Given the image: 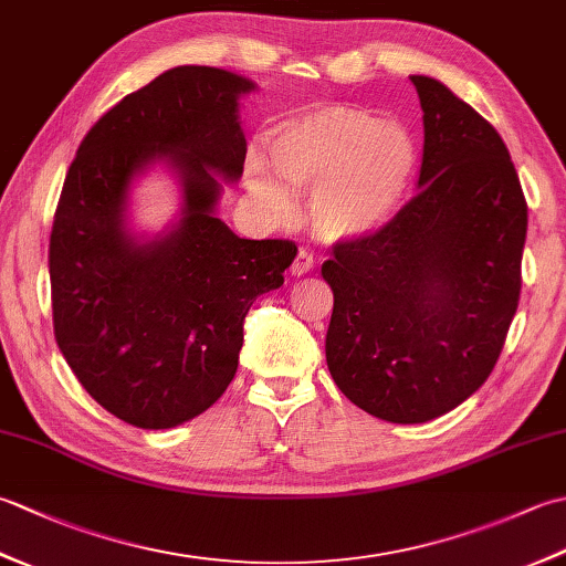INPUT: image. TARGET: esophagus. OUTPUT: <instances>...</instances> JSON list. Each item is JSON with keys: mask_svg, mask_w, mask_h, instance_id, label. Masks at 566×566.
<instances>
[{"mask_svg": "<svg viewBox=\"0 0 566 566\" xmlns=\"http://www.w3.org/2000/svg\"><path fill=\"white\" fill-rule=\"evenodd\" d=\"M290 270H292L294 276H302V274L311 272V270H314V255H311V252H308L306 248H302V250L296 252V258H294Z\"/></svg>", "mask_w": 566, "mask_h": 566, "instance_id": "esophagus-1", "label": "esophagus"}]
</instances>
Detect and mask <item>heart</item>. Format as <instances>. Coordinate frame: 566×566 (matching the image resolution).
<instances>
[{
	"mask_svg": "<svg viewBox=\"0 0 566 566\" xmlns=\"http://www.w3.org/2000/svg\"><path fill=\"white\" fill-rule=\"evenodd\" d=\"M276 175L252 160L250 187L286 216L290 189H314L311 221L328 240L359 238L387 223L416 175L413 136L355 106H326L284 124L270 136Z\"/></svg>",
	"mask_w": 566,
	"mask_h": 566,
	"instance_id": "obj_1",
	"label": "heart"
}]
</instances>
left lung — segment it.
<instances>
[{
  "mask_svg": "<svg viewBox=\"0 0 566 566\" xmlns=\"http://www.w3.org/2000/svg\"><path fill=\"white\" fill-rule=\"evenodd\" d=\"M423 109L418 195L379 231L338 240L333 381L389 423H426L489 379L521 298L527 203L496 128L442 82L413 75Z\"/></svg>",
  "mask_w": 566,
  "mask_h": 566,
  "instance_id": "obj_1",
  "label": "left lung"
}]
</instances>
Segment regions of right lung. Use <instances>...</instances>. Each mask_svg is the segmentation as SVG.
<instances>
[{
    "mask_svg": "<svg viewBox=\"0 0 566 566\" xmlns=\"http://www.w3.org/2000/svg\"><path fill=\"white\" fill-rule=\"evenodd\" d=\"M250 80L179 65L130 92L82 138L53 219V331L106 411L146 430L207 411L235 377L252 302L284 284L292 240L238 238L216 201L243 175L238 122ZM165 159L184 182V219L138 244L125 228L133 177Z\"/></svg>",
    "mask_w": 566,
    "mask_h": 566,
    "instance_id": "right-lung-1",
    "label": "right lung"
}]
</instances>
